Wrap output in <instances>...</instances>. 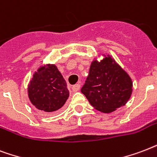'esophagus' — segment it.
I'll use <instances>...</instances> for the list:
<instances>
[{"instance_id": "34e87169", "label": "esophagus", "mask_w": 157, "mask_h": 157, "mask_svg": "<svg viewBox=\"0 0 157 157\" xmlns=\"http://www.w3.org/2000/svg\"><path fill=\"white\" fill-rule=\"evenodd\" d=\"M80 89V84H75L72 87V90L74 92H78Z\"/></svg>"}]
</instances>
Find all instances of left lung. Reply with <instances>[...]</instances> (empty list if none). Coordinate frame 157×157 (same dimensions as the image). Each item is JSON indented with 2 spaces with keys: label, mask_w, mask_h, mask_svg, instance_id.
<instances>
[{
  "label": "left lung",
  "mask_w": 157,
  "mask_h": 157,
  "mask_svg": "<svg viewBox=\"0 0 157 157\" xmlns=\"http://www.w3.org/2000/svg\"><path fill=\"white\" fill-rule=\"evenodd\" d=\"M130 77L110 56L91 64L89 74L81 88L97 110L110 113L124 105L132 94Z\"/></svg>",
  "instance_id": "8db88e82"
}]
</instances>
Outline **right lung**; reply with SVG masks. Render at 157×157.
I'll list each match as a JSON object with an SVG mask.
<instances>
[{
	"mask_svg": "<svg viewBox=\"0 0 157 157\" xmlns=\"http://www.w3.org/2000/svg\"><path fill=\"white\" fill-rule=\"evenodd\" d=\"M28 92L33 105L47 113L59 110L70 96L67 83L54 65L42 66L35 73Z\"/></svg>",
	"mask_w": 157,
	"mask_h": 157,
	"instance_id": "1",
	"label": "right lung"
}]
</instances>
